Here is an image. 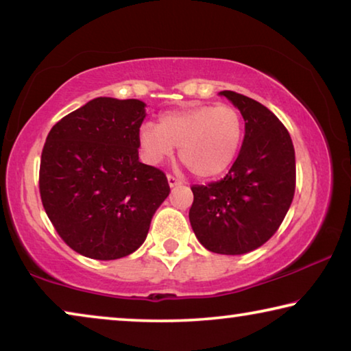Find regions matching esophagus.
I'll list each match as a JSON object with an SVG mask.
<instances>
[{
	"mask_svg": "<svg viewBox=\"0 0 351 351\" xmlns=\"http://www.w3.org/2000/svg\"><path fill=\"white\" fill-rule=\"evenodd\" d=\"M167 182H169V187H178V186H181V184H182L180 180H178V178L171 176V175L167 176Z\"/></svg>",
	"mask_w": 351,
	"mask_h": 351,
	"instance_id": "esophagus-1",
	"label": "esophagus"
}]
</instances>
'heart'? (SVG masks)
Wrapping results in <instances>:
<instances>
[{"label": "heart", "instance_id": "1", "mask_svg": "<svg viewBox=\"0 0 351 351\" xmlns=\"http://www.w3.org/2000/svg\"><path fill=\"white\" fill-rule=\"evenodd\" d=\"M243 119L228 105H201L165 112L159 125L144 123L139 142L145 159L159 164L180 147V158L199 178L223 175L239 156Z\"/></svg>", "mask_w": 351, "mask_h": 351}]
</instances>
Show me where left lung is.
Instances as JSON below:
<instances>
[{
    "instance_id": "obj_1",
    "label": "left lung",
    "mask_w": 351,
    "mask_h": 351,
    "mask_svg": "<svg viewBox=\"0 0 351 351\" xmlns=\"http://www.w3.org/2000/svg\"><path fill=\"white\" fill-rule=\"evenodd\" d=\"M219 96L245 119V139L223 180L193 186L189 219L198 241L215 254L241 255L276 234L294 198L293 141L274 112L234 91Z\"/></svg>"
}]
</instances>
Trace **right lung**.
<instances>
[{
    "instance_id": "1",
    "label": "right lung",
    "mask_w": 351,
    "mask_h": 351,
    "mask_svg": "<svg viewBox=\"0 0 351 351\" xmlns=\"http://www.w3.org/2000/svg\"><path fill=\"white\" fill-rule=\"evenodd\" d=\"M145 106L138 99H93L46 138L41 203L63 241L88 258L134 252L170 193L162 171L139 161Z\"/></svg>"
}]
</instances>
